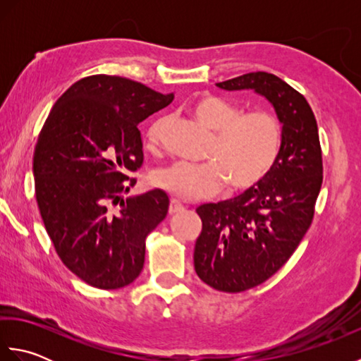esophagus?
Instances as JSON below:
<instances>
[{
  "instance_id": "1",
  "label": "esophagus",
  "mask_w": 361,
  "mask_h": 361,
  "mask_svg": "<svg viewBox=\"0 0 361 361\" xmlns=\"http://www.w3.org/2000/svg\"><path fill=\"white\" fill-rule=\"evenodd\" d=\"M183 209H185V206H183L178 200H175V198H172V200H171V204H169V214L181 212Z\"/></svg>"
}]
</instances>
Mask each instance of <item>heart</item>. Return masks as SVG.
<instances>
[{
    "instance_id": "1",
    "label": "heart",
    "mask_w": 361,
    "mask_h": 361,
    "mask_svg": "<svg viewBox=\"0 0 361 361\" xmlns=\"http://www.w3.org/2000/svg\"><path fill=\"white\" fill-rule=\"evenodd\" d=\"M190 114L211 130L212 141L202 164L175 163L159 169L153 183L180 200L197 202L219 194L226 183L229 189L245 190L262 181L278 161L282 145V124L270 111L240 114L226 99L203 94L190 104ZM163 122L149 130L152 145L159 140Z\"/></svg>"
}]
</instances>
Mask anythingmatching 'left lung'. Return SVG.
<instances>
[{"instance_id":"left-lung-1","label":"left lung","mask_w":361,"mask_h":361,"mask_svg":"<svg viewBox=\"0 0 361 361\" xmlns=\"http://www.w3.org/2000/svg\"><path fill=\"white\" fill-rule=\"evenodd\" d=\"M216 85L264 96L282 124L278 161L262 181L197 208L203 224L194 250L198 278L219 291L239 293L271 278L307 233L323 183V157L309 102L278 75L248 73Z\"/></svg>"}]
</instances>
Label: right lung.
<instances>
[{
    "label": "right lung",
    "mask_w": 361,
    "mask_h": 361,
    "mask_svg": "<svg viewBox=\"0 0 361 361\" xmlns=\"http://www.w3.org/2000/svg\"><path fill=\"white\" fill-rule=\"evenodd\" d=\"M172 101L119 75H90L57 99L38 135V209L59 257L88 286L122 288L142 270L145 237L166 219L169 197L122 192L142 164L137 126Z\"/></svg>",
    "instance_id": "obj_1"
}]
</instances>
